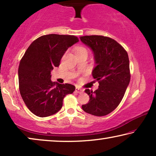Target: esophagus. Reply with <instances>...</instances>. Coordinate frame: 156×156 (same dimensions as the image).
<instances>
[{
	"label": "esophagus",
	"mask_w": 156,
	"mask_h": 156,
	"mask_svg": "<svg viewBox=\"0 0 156 156\" xmlns=\"http://www.w3.org/2000/svg\"><path fill=\"white\" fill-rule=\"evenodd\" d=\"M75 91L78 94H81V93H83V91H83V89H81L80 88H78V87H76Z\"/></svg>",
	"instance_id": "1"
}]
</instances>
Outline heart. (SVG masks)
<instances>
[{"mask_svg": "<svg viewBox=\"0 0 156 156\" xmlns=\"http://www.w3.org/2000/svg\"><path fill=\"white\" fill-rule=\"evenodd\" d=\"M74 52L76 55L77 54H82V53H85V54H88V50H87L84 47L79 46L74 49Z\"/></svg>", "mask_w": 156, "mask_h": 156, "instance_id": "1", "label": "heart"}]
</instances>
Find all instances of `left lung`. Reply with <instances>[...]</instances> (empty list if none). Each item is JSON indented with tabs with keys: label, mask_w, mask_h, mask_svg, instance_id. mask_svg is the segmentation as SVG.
I'll list each match as a JSON object with an SVG mask.
<instances>
[{
	"label": "left lung",
	"mask_w": 156,
	"mask_h": 156,
	"mask_svg": "<svg viewBox=\"0 0 156 156\" xmlns=\"http://www.w3.org/2000/svg\"><path fill=\"white\" fill-rule=\"evenodd\" d=\"M94 55L96 67L93 77L99 86L93 91L85 90L89 101L82 105L85 112L103 116L112 112L121 103L128 86L131 74L129 55L124 48L112 38L102 35H86L80 37Z\"/></svg>",
	"instance_id": "left-lung-1"
}]
</instances>
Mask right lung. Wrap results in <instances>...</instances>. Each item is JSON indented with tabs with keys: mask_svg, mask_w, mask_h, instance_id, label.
<instances>
[{
	"mask_svg": "<svg viewBox=\"0 0 156 156\" xmlns=\"http://www.w3.org/2000/svg\"><path fill=\"white\" fill-rule=\"evenodd\" d=\"M79 42L74 35H42L32 42L21 59L18 68L19 90L25 105L39 117L56 114L63 99L75 90L70 84L51 81V71L58 67L68 48Z\"/></svg>",
	"mask_w": 156,
	"mask_h": 156,
	"instance_id": "obj_1",
	"label": "right lung"
}]
</instances>
